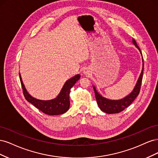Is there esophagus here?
<instances>
[{
    "label": "esophagus",
    "instance_id": "obj_1",
    "mask_svg": "<svg viewBox=\"0 0 158 158\" xmlns=\"http://www.w3.org/2000/svg\"><path fill=\"white\" fill-rule=\"evenodd\" d=\"M83 73H84V74H85V75H87L88 74H89V72L88 71V70H84Z\"/></svg>",
    "mask_w": 158,
    "mask_h": 158
}]
</instances>
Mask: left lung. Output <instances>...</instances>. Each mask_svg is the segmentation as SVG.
<instances>
[{
	"instance_id": "obj_1",
	"label": "left lung",
	"mask_w": 158,
	"mask_h": 158,
	"mask_svg": "<svg viewBox=\"0 0 158 158\" xmlns=\"http://www.w3.org/2000/svg\"><path fill=\"white\" fill-rule=\"evenodd\" d=\"M133 44L136 46V48L138 49L139 51L141 53V51L139 48V47L137 45L136 42L135 40H132ZM142 70L141 73L140 74L139 78H138L137 82L135 85V88L133 89L132 92L127 95L126 97L121 99L118 100H112V99H109L103 97L101 94H99L98 91L95 88V87L93 86V88L94 89L95 98H96V101L98 106H99V109L102 110V111L108 113V114H113V113H120L122 111H123L125 108L128 107L133 102L134 100L136 99V98L138 96V95L140 93V86L142 84V76H143V70H144V60H143V57L142 58Z\"/></svg>"
}]
</instances>
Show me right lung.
Wrapping results in <instances>:
<instances>
[{
  "instance_id": "obj_1",
  "label": "right lung",
  "mask_w": 158,
  "mask_h": 158,
  "mask_svg": "<svg viewBox=\"0 0 158 158\" xmlns=\"http://www.w3.org/2000/svg\"><path fill=\"white\" fill-rule=\"evenodd\" d=\"M19 75H20L23 93L26 99L28 102L33 105L36 108L40 109L41 111L49 115H58L68 111L70 107L69 94L70 89L80 78V75L76 74L68 80L64 84L63 88L61 89L59 94L55 99L51 100H41L32 97L27 92L22 82L20 74H19Z\"/></svg>"
}]
</instances>
